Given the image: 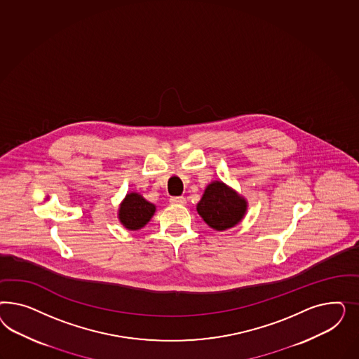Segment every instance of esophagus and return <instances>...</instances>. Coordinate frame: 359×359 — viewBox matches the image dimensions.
Returning <instances> with one entry per match:
<instances>
[{
	"mask_svg": "<svg viewBox=\"0 0 359 359\" xmlns=\"http://www.w3.org/2000/svg\"><path fill=\"white\" fill-rule=\"evenodd\" d=\"M170 201H171L172 204H180V205H184L185 203H187L184 196H176V197H171V198H170Z\"/></svg>",
	"mask_w": 359,
	"mask_h": 359,
	"instance_id": "obj_1",
	"label": "esophagus"
}]
</instances>
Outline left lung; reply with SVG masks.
<instances>
[{
    "instance_id": "8db88e82",
    "label": "left lung",
    "mask_w": 359,
    "mask_h": 359,
    "mask_svg": "<svg viewBox=\"0 0 359 359\" xmlns=\"http://www.w3.org/2000/svg\"><path fill=\"white\" fill-rule=\"evenodd\" d=\"M246 201L221 182L209 184L197 212L210 228L226 230L237 225L246 212Z\"/></svg>"
}]
</instances>
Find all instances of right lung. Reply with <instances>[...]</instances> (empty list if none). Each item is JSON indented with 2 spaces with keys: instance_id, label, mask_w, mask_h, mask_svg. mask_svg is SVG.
<instances>
[{
  "instance_id": "right-lung-1",
  "label": "right lung",
  "mask_w": 359,
  "mask_h": 359,
  "mask_svg": "<svg viewBox=\"0 0 359 359\" xmlns=\"http://www.w3.org/2000/svg\"><path fill=\"white\" fill-rule=\"evenodd\" d=\"M155 213V205L146 201L138 194H129L120 207V219L125 228L141 229L150 221Z\"/></svg>"
}]
</instances>
